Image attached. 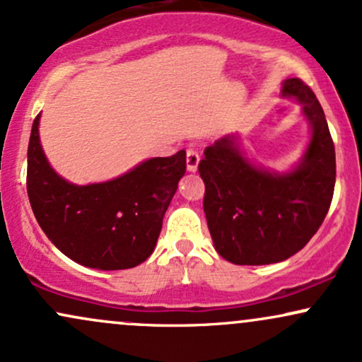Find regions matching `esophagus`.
I'll use <instances>...</instances> for the list:
<instances>
[{"instance_id":"esophagus-1","label":"esophagus","mask_w":362,"mask_h":362,"mask_svg":"<svg viewBox=\"0 0 362 362\" xmlns=\"http://www.w3.org/2000/svg\"><path fill=\"white\" fill-rule=\"evenodd\" d=\"M199 161H201V156L195 149H187V170L189 172H195L199 167Z\"/></svg>"}]
</instances>
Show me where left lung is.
I'll return each instance as SVG.
<instances>
[{
  "instance_id": "1",
  "label": "left lung",
  "mask_w": 362,
  "mask_h": 362,
  "mask_svg": "<svg viewBox=\"0 0 362 362\" xmlns=\"http://www.w3.org/2000/svg\"><path fill=\"white\" fill-rule=\"evenodd\" d=\"M281 95L301 103L311 136L288 172L255 165L236 134L204 149V213L214 248L236 265H265L300 252L322 226L335 187V148L322 105L300 78L282 81Z\"/></svg>"
}]
</instances>
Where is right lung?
<instances>
[{
  "label": "right lung",
  "mask_w": 362,
  "mask_h": 362,
  "mask_svg": "<svg viewBox=\"0 0 362 362\" xmlns=\"http://www.w3.org/2000/svg\"><path fill=\"white\" fill-rule=\"evenodd\" d=\"M40 114L32 124L27 192L37 223L66 257L98 271L143 264L155 250L163 216L185 173V151L149 158L117 178L76 185L44 155Z\"/></svg>",
  "instance_id": "right-lung-1"
}]
</instances>
